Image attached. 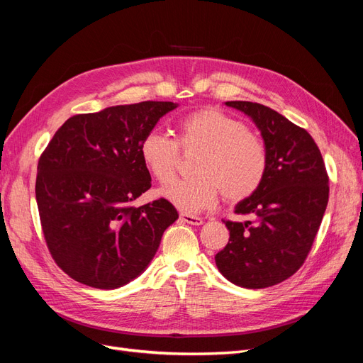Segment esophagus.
Here are the masks:
<instances>
[{
  "instance_id": "34e87169",
  "label": "esophagus",
  "mask_w": 363,
  "mask_h": 363,
  "mask_svg": "<svg viewBox=\"0 0 363 363\" xmlns=\"http://www.w3.org/2000/svg\"><path fill=\"white\" fill-rule=\"evenodd\" d=\"M180 221H183L186 224H191V225H201L203 224V219L200 216L189 215V213H182L180 215Z\"/></svg>"
}]
</instances>
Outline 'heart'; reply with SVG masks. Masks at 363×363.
I'll return each instance as SVG.
<instances>
[{
	"label": "heart",
	"instance_id": "b5f03b06",
	"mask_svg": "<svg viewBox=\"0 0 363 363\" xmlns=\"http://www.w3.org/2000/svg\"><path fill=\"white\" fill-rule=\"evenodd\" d=\"M180 147L201 151L194 165L197 175L168 184L160 195L186 213L212 207L219 191L227 201H242L260 188L267 175L268 151L263 140L242 121L215 107L183 116L177 139L159 130L142 138L140 157L159 183L167 184L173 178Z\"/></svg>",
	"mask_w": 363,
	"mask_h": 363
}]
</instances>
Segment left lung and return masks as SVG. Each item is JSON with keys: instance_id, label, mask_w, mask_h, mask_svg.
I'll return each mask as SVG.
<instances>
[{"instance_id": "left-lung-1", "label": "left lung", "mask_w": 363, "mask_h": 363, "mask_svg": "<svg viewBox=\"0 0 363 363\" xmlns=\"http://www.w3.org/2000/svg\"><path fill=\"white\" fill-rule=\"evenodd\" d=\"M225 104L248 115L260 130L268 169L260 188L235 208L252 219L224 221L230 239L215 262L238 286L269 288L289 279L309 255L328 201V175L304 128L259 103Z\"/></svg>"}]
</instances>
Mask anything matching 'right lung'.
Here are the masks:
<instances>
[{"instance_id": "right-lung-1", "label": "right lung", "mask_w": 363, "mask_h": 363, "mask_svg": "<svg viewBox=\"0 0 363 363\" xmlns=\"http://www.w3.org/2000/svg\"><path fill=\"white\" fill-rule=\"evenodd\" d=\"M142 101L69 118L40 155L36 201L47 247L75 281L116 289L148 267L175 219L164 199L131 206L151 188L140 140L174 111Z\"/></svg>"}]
</instances>
